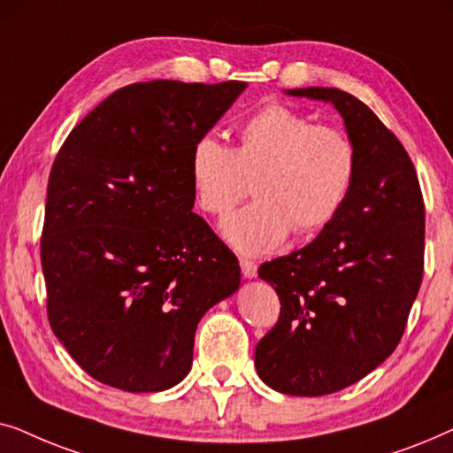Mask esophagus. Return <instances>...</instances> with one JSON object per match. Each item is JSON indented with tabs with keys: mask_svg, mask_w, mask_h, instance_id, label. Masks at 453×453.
I'll return each instance as SVG.
<instances>
[{
	"mask_svg": "<svg viewBox=\"0 0 453 453\" xmlns=\"http://www.w3.org/2000/svg\"><path fill=\"white\" fill-rule=\"evenodd\" d=\"M241 272H243L245 278H256L257 276V264L251 262V259H241Z\"/></svg>",
	"mask_w": 453,
	"mask_h": 453,
	"instance_id": "1",
	"label": "esophagus"
}]
</instances>
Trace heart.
I'll return each mask as SVG.
<instances>
[{
    "label": "heart",
    "instance_id": "heart-1",
    "mask_svg": "<svg viewBox=\"0 0 453 453\" xmlns=\"http://www.w3.org/2000/svg\"><path fill=\"white\" fill-rule=\"evenodd\" d=\"M355 173L349 135L278 103L241 123L234 150L203 135L189 154L191 188L208 214H226L247 194V179H256L257 200L220 222L222 237L243 256L270 253L293 228L313 234L330 225Z\"/></svg>",
    "mask_w": 453,
    "mask_h": 453
}]
</instances>
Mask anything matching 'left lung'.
<instances>
[{
    "label": "left lung",
    "instance_id": "left-lung-1",
    "mask_svg": "<svg viewBox=\"0 0 453 453\" xmlns=\"http://www.w3.org/2000/svg\"><path fill=\"white\" fill-rule=\"evenodd\" d=\"M284 92L334 104L357 173L342 210L311 243L259 265L282 307L256 346V369L280 394L326 395L398 346L423 280L425 206L411 157L367 104L338 88Z\"/></svg>",
    "mask_w": 453,
    "mask_h": 453
}]
</instances>
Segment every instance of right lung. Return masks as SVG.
Masks as SVG:
<instances>
[{"instance_id": "obj_1", "label": "right lung", "mask_w": 453, "mask_h": 453, "mask_svg": "<svg viewBox=\"0 0 453 453\" xmlns=\"http://www.w3.org/2000/svg\"><path fill=\"white\" fill-rule=\"evenodd\" d=\"M245 88L126 86L61 146L41 239L47 313L96 381L134 394L177 386L200 319L239 290L237 257L191 212L189 154Z\"/></svg>"}]
</instances>
